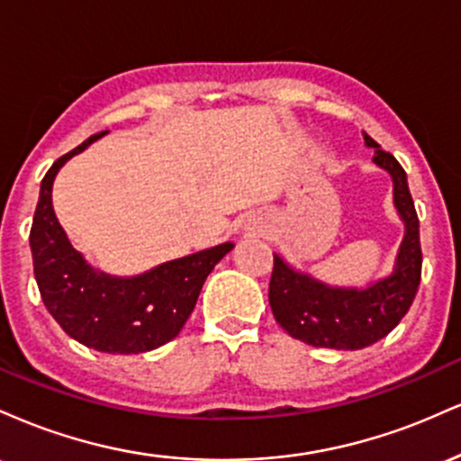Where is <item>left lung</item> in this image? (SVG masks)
<instances>
[{"instance_id": "8db88e82", "label": "left lung", "mask_w": 461, "mask_h": 461, "mask_svg": "<svg viewBox=\"0 0 461 461\" xmlns=\"http://www.w3.org/2000/svg\"><path fill=\"white\" fill-rule=\"evenodd\" d=\"M364 140L375 149L373 160L393 176L394 205L405 221L396 268L390 277L366 290H342L322 285L285 267L273 256L268 284V303L279 325L293 338L312 347H330L356 351L388 336L410 310L420 284L422 251L418 214L407 176L393 153L382 151L364 131Z\"/></svg>"}]
</instances>
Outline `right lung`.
Segmentation results:
<instances>
[{
    "label": "right lung",
    "instance_id": "1",
    "mask_svg": "<svg viewBox=\"0 0 461 461\" xmlns=\"http://www.w3.org/2000/svg\"><path fill=\"white\" fill-rule=\"evenodd\" d=\"M102 134L58 158L45 173L32 221L30 247L41 297L58 325L82 345L128 356L167 345L182 331L205 277L234 245L225 242L205 249L131 279L93 271L58 223L51 208V186L62 164Z\"/></svg>",
    "mask_w": 461,
    "mask_h": 461
}]
</instances>
